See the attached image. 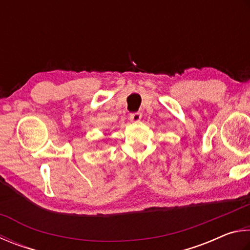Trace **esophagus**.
<instances>
[{
  "mask_svg": "<svg viewBox=\"0 0 250 250\" xmlns=\"http://www.w3.org/2000/svg\"><path fill=\"white\" fill-rule=\"evenodd\" d=\"M141 118H142V113H139V112L132 113L129 115V120L132 122H138V121H141Z\"/></svg>",
  "mask_w": 250,
  "mask_h": 250,
  "instance_id": "obj_1",
  "label": "esophagus"
}]
</instances>
